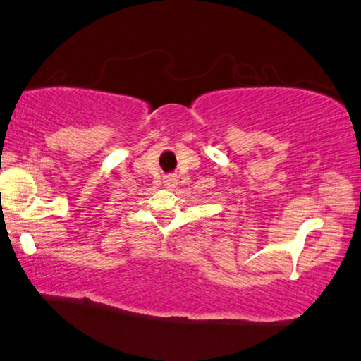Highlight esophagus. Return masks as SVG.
<instances>
[{
	"label": "esophagus",
	"instance_id": "esophagus-1",
	"mask_svg": "<svg viewBox=\"0 0 361 361\" xmlns=\"http://www.w3.org/2000/svg\"><path fill=\"white\" fill-rule=\"evenodd\" d=\"M164 185H166L168 188H173L174 185H177V176L176 174H168L164 176Z\"/></svg>",
	"mask_w": 361,
	"mask_h": 361
}]
</instances>
